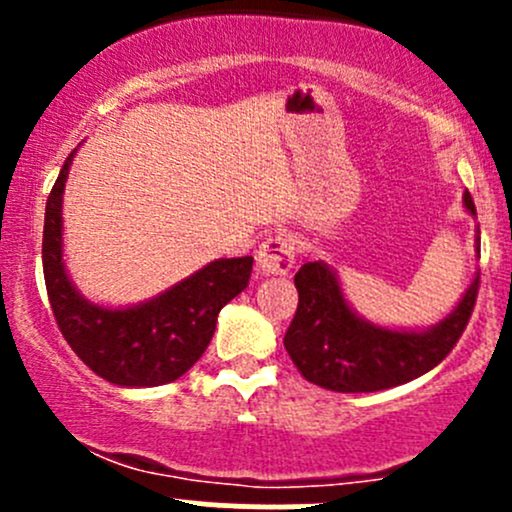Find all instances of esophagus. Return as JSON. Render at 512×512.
<instances>
[{
	"label": "esophagus",
	"instance_id": "1",
	"mask_svg": "<svg viewBox=\"0 0 512 512\" xmlns=\"http://www.w3.org/2000/svg\"><path fill=\"white\" fill-rule=\"evenodd\" d=\"M294 255H297V240L294 235L280 232V235L267 237L257 252V267L262 275H287L294 267Z\"/></svg>",
	"mask_w": 512,
	"mask_h": 512
}]
</instances>
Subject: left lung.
Wrapping results in <instances>:
<instances>
[{"instance_id": "left-lung-1", "label": "left lung", "mask_w": 512, "mask_h": 512, "mask_svg": "<svg viewBox=\"0 0 512 512\" xmlns=\"http://www.w3.org/2000/svg\"><path fill=\"white\" fill-rule=\"evenodd\" d=\"M463 203L476 215L471 193L463 195ZM478 285L480 272L443 322L426 332H404L356 317L337 275L324 262H307L294 275L299 304L285 334V349L299 374L322 389L366 394L401 386L451 354L476 307Z\"/></svg>"}]
</instances>
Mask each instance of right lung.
<instances>
[{
    "instance_id": "obj_1",
    "label": "right lung",
    "mask_w": 512,
    "mask_h": 512,
    "mask_svg": "<svg viewBox=\"0 0 512 512\" xmlns=\"http://www.w3.org/2000/svg\"><path fill=\"white\" fill-rule=\"evenodd\" d=\"M74 153L66 158L44 215V282L51 312L76 356L118 386H160L180 379L213 339L220 309L250 282L252 257L215 260L156 299L128 309L86 302L61 260V193Z\"/></svg>"
}]
</instances>
